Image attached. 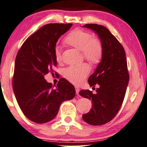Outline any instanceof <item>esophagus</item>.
<instances>
[{
    "label": "esophagus",
    "instance_id": "obj_1",
    "mask_svg": "<svg viewBox=\"0 0 147 147\" xmlns=\"http://www.w3.org/2000/svg\"><path fill=\"white\" fill-rule=\"evenodd\" d=\"M75 90H76V93L77 95H79V91H80V88L78 87V86H75Z\"/></svg>",
    "mask_w": 147,
    "mask_h": 147
}]
</instances>
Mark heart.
I'll list each match as a JSON object with an SVG mask.
<instances>
[{
  "mask_svg": "<svg viewBox=\"0 0 147 147\" xmlns=\"http://www.w3.org/2000/svg\"><path fill=\"white\" fill-rule=\"evenodd\" d=\"M67 45L81 51L84 59L92 64H97L100 61L103 55V45L101 40L86 30L75 28L70 32L65 39ZM56 61L62 59L61 50L57 47L55 51ZM90 73V67L86 63L78 65L69 66L64 69L63 75L72 83L79 84L83 82Z\"/></svg>",
  "mask_w": 147,
  "mask_h": 147,
  "instance_id": "obj_1",
  "label": "heart"
}]
</instances>
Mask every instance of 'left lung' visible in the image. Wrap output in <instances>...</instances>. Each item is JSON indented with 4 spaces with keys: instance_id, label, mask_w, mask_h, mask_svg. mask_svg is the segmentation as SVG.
Returning a JSON list of instances; mask_svg holds the SVG:
<instances>
[{
    "instance_id": "8db88e82",
    "label": "left lung",
    "mask_w": 147,
    "mask_h": 147,
    "mask_svg": "<svg viewBox=\"0 0 147 147\" xmlns=\"http://www.w3.org/2000/svg\"><path fill=\"white\" fill-rule=\"evenodd\" d=\"M83 27L98 35L103 45V55L88 80L93 88L95 84L99 85L96 93L90 90L79 92L80 96L92 102V109L82 117L89 125H102L115 117L123 104L129 80L127 59L123 47L108 28L96 24H86Z\"/></svg>"
}]
</instances>
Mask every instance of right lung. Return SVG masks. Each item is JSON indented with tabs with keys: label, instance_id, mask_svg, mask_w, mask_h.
<instances>
[{
	"label": "right lung",
	"instance_id": "right-lung-1",
	"mask_svg": "<svg viewBox=\"0 0 147 147\" xmlns=\"http://www.w3.org/2000/svg\"><path fill=\"white\" fill-rule=\"evenodd\" d=\"M73 24L51 23L43 26L24 41L16 55L12 87L23 114L30 121L45 123L53 120L63 101L73 99L75 89L62 78L53 88L45 75L57 65L56 43Z\"/></svg>",
	"mask_w": 147,
	"mask_h": 147
}]
</instances>
